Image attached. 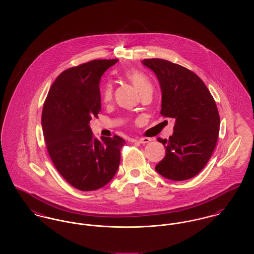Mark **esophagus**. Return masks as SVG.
<instances>
[{
	"label": "esophagus",
	"instance_id": "1",
	"mask_svg": "<svg viewBox=\"0 0 254 254\" xmlns=\"http://www.w3.org/2000/svg\"><path fill=\"white\" fill-rule=\"evenodd\" d=\"M150 138H139V139H134L133 142H138V143H140V144H146V143H149L150 142Z\"/></svg>",
	"mask_w": 254,
	"mask_h": 254
}]
</instances>
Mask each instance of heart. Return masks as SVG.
Returning <instances> with one entry per match:
<instances>
[{
	"mask_svg": "<svg viewBox=\"0 0 254 254\" xmlns=\"http://www.w3.org/2000/svg\"><path fill=\"white\" fill-rule=\"evenodd\" d=\"M127 78L132 83V85L135 86V88L142 92L144 91L146 88L151 87V83L148 80V78L139 71H130L127 73ZM101 96H102V100L103 102H109L112 99L113 96V85L111 83L107 82L106 84H104L102 87V91H101Z\"/></svg>",
	"mask_w": 254,
	"mask_h": 254,
	"instance_id": "heart-1",
	"label": "heart"
}]
</instances>
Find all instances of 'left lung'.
I'll use <instances>...</instances> for the list:
<instances>
[{
  "instance_id": "obj_1",
  "label": "left lung",
  "mask_w": 254,
  "mask_h": 254,
  "mask_svg": "<svg viewBox=\"0 0 254 254\" xmlns=\"http://www.w3.org/2000/svg\"><path fill=\"white\" fill-rule=\"evenodd\" d=\"M156 74L162 89L161 115L175 119L173 134L158 138L166 147L156 166L164 177L183 181L205 167L216 146L220 117L211 93L191 70L165 59H144Z\"/></svg>"
}]
</instances>
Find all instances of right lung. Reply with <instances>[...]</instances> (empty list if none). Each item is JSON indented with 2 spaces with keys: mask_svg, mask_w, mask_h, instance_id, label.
<instances>
[{
  "mask_svg": "<svg viewBox=\"0 0 254 254\" xmlns=\"http://www.w3.org/2000/svg\"><path fill=\"white\" fill-rule=\"evenodd\" d=\"M117 61L97 59L66 69L44 103L42 127L49 155L61 176L81 191L105 186L120 165L126 141L118 135L99 141L88 125L101 110L100 78Z\"/></svg>",
  "mask_w": 254,
  "mask_h": 254,
  "instance_id": "obj_1",
  "label": "right lung"
}]
</instances>
